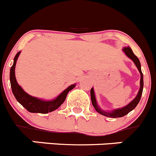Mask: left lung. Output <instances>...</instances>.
I'll list each match as a JSON object with an SVG mask.
<instances>
[{"label":"left lung","instance_id":"left-lung-1","mask_svg":"<svg viewBox=\"0 0 156 156\" xmlns=\"http://www.w3.org/2000/svg\"><path fill=\"white\" fill-rule=\"evenodd\" d=\"M123 51L125 52L126 54L127 55V57H129L131 60H133V61L134 62L136 66H137L138 69H139V73H140L141 74L140 89H139V93H138V95L136 96V97L133 99V101H132L129 104L126 106L125 107L122 108V109H115V110L112 111V112H104V111H102L101 109L98 107L97 104H96V98H95L93 89L92 88L91 90H90V96H91L92 104H93V106H94L95 109H96L99 113L102 114V115H105V116L110 117V118H119V117H122L124 116V115H126V114H128L129 112H131L133 109H134L135 108H136V106L138 105L139 102L140 101L141 96H142V90H143V74H142V70H141V64H140V62H139V58H138L136 55L133 53V50H132V49L130 48V47H124Z\"/></svg>","mask_w":156,"mask_h":156}]
</instances>
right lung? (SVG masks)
Returning a JSON list of instances; mask_svg holds the SVG:
<instances>
[{
    "label": "right lung",
    "mask_w": 156,
    "mask_h": 156,
    "mask_svg": "<svg viewBox=\"0 0 156 156\" xmlns=\"http://www.w3.org/2000/svg\"><path fill=\"white\" fill-rule=\"evenodd\" d=\"M20 51H19L16 54L14 60V64L11 66L10 70V86H11V89H12L13 94L15 96L17 102H19L27 110L30 112L46 114L48 113L49 112H52V111L57 109V108L61 106V104H63L69 91L73 90L76 85L73 84V85L69 86L60 96H57L56 99L52 100V101H44V100H41L37 98L30 96L26 92L23 91V89L18 85L17 80H16L14 69H15L16 62H17V58L20 55Z\"/></svg>",
    "instance_id": "obj_1"
}]
</instances>
